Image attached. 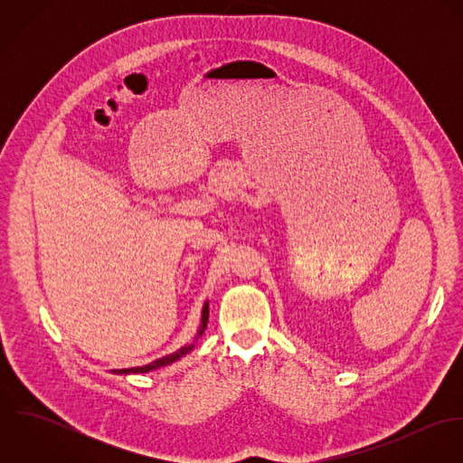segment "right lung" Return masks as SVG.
I'll use <instances>...</instances> for the list:
<instances>
[{
  "mask_svg": "<svg viewBox=\"0 0 463 463\" xmlns=\"http://www.w3.org/2000/svg\"><path fill=\"white\" fill-rule=\"evenodd\" d=\"M206 323H208V301L204 303L203 312H201V326H199L196 340L203 335V331L206 328ZM193 349H194V344H189V345H184V347H180L178 351H175V353H171V354H167V356H162V358H158V360H155V362H151V364H147V365L130 367V369H118V371H112V373H116V374H138V373L142 374V373H149V371H155V369H158V367H164V365H169V364L180 360L182 356H185V354L191 353Z\"/></svg>",
  "mask_w": 463,
  "mask_h": 463,
  "instance_id": "1",
  "label": "right lung"
}]
</instances>
